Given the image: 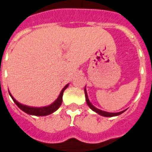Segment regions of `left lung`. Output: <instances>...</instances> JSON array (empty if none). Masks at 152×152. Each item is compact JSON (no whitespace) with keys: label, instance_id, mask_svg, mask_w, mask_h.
Returning a JSON list of instances; mask_svg holds the SVG:
<instances>
[{"label":"left lung","instance_id":"8db88e82","mask_svg":"<svg viewBox=\"0 0 152 152\" xmlns=\"http://www.w3.org/2000/svg\"><path fill=\"white\" fill-rule=\"evenodd\" d=\"M84 91H85V97H86V101H87V104H88L89 107H90V108H91L92 110L94 111V112H96L97 113H98L99 115H103V116H105V117H112V116H115V115H119L122 114L123 112H124V111H123V112H117V113H111V112H104V111L100 110V109L95 108L94 106H93L92 104H91V103L90 102V101H89V99H88V97H87V92H86V89L84 90Z\"/></svg>","mask_w":152,"mask_h":152}]
</instances>
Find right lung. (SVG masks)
I'll return each mask as SVG.
<instances>
[{"label":"right lung","instance_id":"right-lung-1","mask_svg":"<svg viewBox=\"0 0 152 152\" xmlns=\"http://www.w3.org/2000/svg\"><path fill=\"white\" fill-rule=\"evenodd\" d=\"M69 86V84H67L62 89L61 94L59 97H58V99L55 101L53 104H51L50 105L47 106V107H43V108H34V107H29V106L23 105V104L18 103L14 97H12L11 94V97H12V100L14 101V102L16 104V105L18 106V108H20L21 110H23V112H25L27 114L29 115H37V116H44V115H48L51 114L52 112H55V111L58 109V108L61 106V102H62V96H63V92L65 89L67 88V87Z\"/></svg>","mask_w":152,"mask_h":152}]
</instances>
